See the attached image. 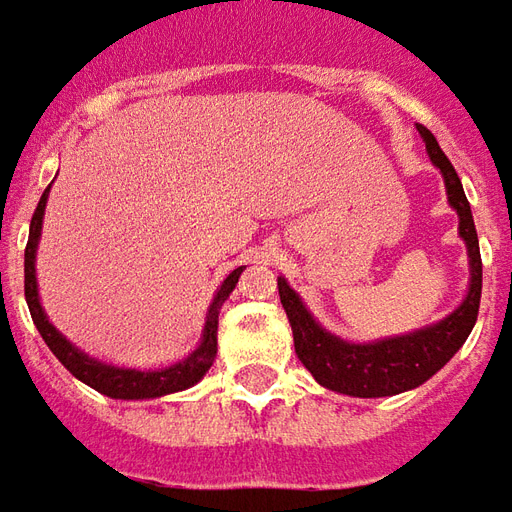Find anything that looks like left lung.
I'll use <instances>...</instances> for the list:
<instances>
[{"mask_svg":"<svg viewBox=\"0 0 512 512\" xmlns=\"http://www.w3.org/2000/svg\"><path fill=\"white\" fill-rule=\"evenodd\" d=\"M418 135L427 144L432 166L441 171L446 199L460 219L457 232L466 244L468 274H471L466 299L449 316L435 324H427L421 330L355 343L343 341L341 335L324 330L305 307L302 296L288 285V280L277 277L280 302L285 307V316L291 321L296 355L302 360V366L316 377L318 385L335 393H346V396H357V399H377V396L413 391L430 380L432 374H438L457 355V349L466 343L477 324L482 296V257L471 205L463 194V182L457 177L455 166L441 152L435 135L421 124H418Z\"/></svg>","mask_w":512,"mask_h":512,"instance_id":"obj_1","label":"left lung"}]
</instances>
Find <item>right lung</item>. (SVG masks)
Listing matches in <instances>:
<instances>
[{
	"label": "right lung",
	"mask_w": 512,
	"mask_h": 512,
	"mask_svg": "<svg viewBox=\"0 0 512 512\" xmlns=\"http://www.w3.org/2000/svg\"><path fill=\"white\" fill-rule=\"evenodd\" d=\"M49 188L41 196V202L35 207L30 221V241H27V249H24V296H27V307H30L32 321H35V327L41 332L46 346L52 349V355L69 368L77 380L91 385L94 391L105 393L110 399H127V402L130 399H157V396L185 391V388L196 385L210 371L213 360H216V352H219V310L227 302V296L235 291L238 277L244 274V266L235 268L230 277L219 285V291H216L213 302L207 307L202 341H199V346H196L191 355L182 357L180 363L166 368H155V371H141V368H124L105 363L99 357H91L88 352H82L80 346H74L63 332L57 330L55 324L49 321V316H46L44 305H41V296H38L35 255H38V241H41V227H44V210L46 199H49Z\"/></svg>",
	"instance_id": "1"
}]
</instances>
